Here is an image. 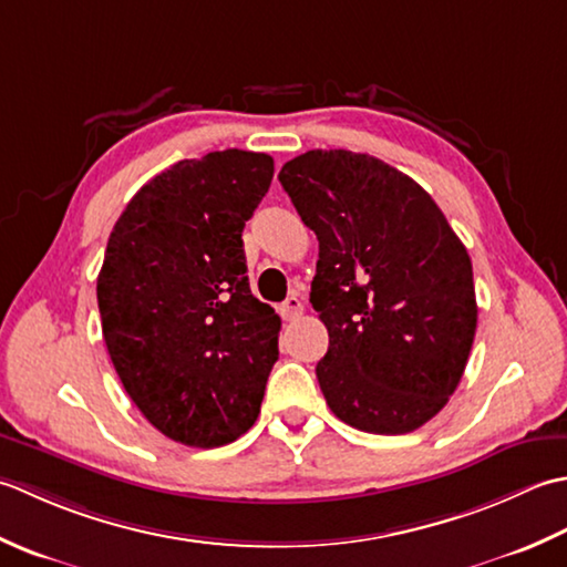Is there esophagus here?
<instances>
[{"instance_id": "1", "label": "esophagus", "mask_w": 567, "mask_h": 567, "mask_svg": "<svg viewBox=\"0 0 567 567\" xmlns=\"http://www.w3.org/2000/svg\"><path fill=\"white\" fill-rule=\"evenodd\" d=\"M279 310H281L284 320H298L300 316H303V303H300V298L288 296Z\"/></svg>"}]
</instances>
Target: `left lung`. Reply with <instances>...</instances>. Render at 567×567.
<instances>
[{
    "label": "left lung",
    "mask_w": 567,
    "mask_h": 567,
    "mask_svg": "<svg viewBox=\"0 0 567 567\" xmlns=\"http://www.w3.org/2000/svg\"><path fill=\"white\" fill-rule=\"evenodd\" d=\"M279 181L318 237L310 303L330 344L316 367L330 411L403 435L457 389L477 330L472 261L435 200L369 154L316 148Z\"/></svg>",
    "instance_id": "left-lung-1"
}]
</instances>
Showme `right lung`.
<instances>
[{
  "label": "right lung",
  "instance_id": "right-lung-1",
  "mask_svg": "<svg viewBox=\"0 0 567 567\" xmlns=\"http://www.w3.org/2000/svg\"><path fill=\"white\" fill-rule=\"evenodd\" d=\"M274 178L269 154L178 161L114 225L97 276L110 360L144 419L190 447L237 441L279 360L281 318L249 291L241 229Z\"/></svg>",
  "mask_w": 567,
  "mask_h": 567
}]
</instances>
